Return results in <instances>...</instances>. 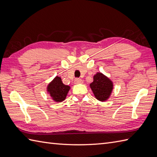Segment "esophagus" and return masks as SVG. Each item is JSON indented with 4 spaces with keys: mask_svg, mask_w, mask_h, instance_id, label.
<instances>
[{
    "mask_svg": "<svg viewBox=\"0 0 157 157\" xmlns=\"http://www.w3.org/2000/svg\"><path fill=\"white\" fill-rule=\"evenodd\" d=\"M83 82V81L81 78H76L75 80V84H81Z\"/></svg>",
    "mask_w": 157,
    "mask_h": 157,
    "instance_id": "1",
    "label": "esophagus"
}]
</instances>
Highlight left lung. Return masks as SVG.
<instances>
[{
  "label": "left lung",
  "mask_w": 157,
  "mask_h": 157,
  "mask_svg": "<svg viewBox=\"0 0 157 157\" xmlns=\"http://www.w3.org/2000/svg\"><path fill=\"white\" fill-rule=\"evenodd\" d=\"M90 87L95 98L104 101L109 98L113 90V82L101 72H97L93 76V81L90 84Z\"/></svg>",
  "instance_id": "left-lung-1"
}]
</instances>
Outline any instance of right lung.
Here are the masks:
<instances>
[{
    "label": "right lung",
    "instance_id": "add662e5",
    "mask_svg": "<svg viewBox=\"0 0 157 157\" xmlns=\"http://www.w3.org/2000/svg\"><path fill=\"white\" fill-rule=\"evenodd\" d=\"M71 87L65 85L59 76L56 77L48 84L47 91L55 102H62L66 99Z\"/></svg>",
    "mask_w": 157,
    "mask_h": 157
}]
</instances>
